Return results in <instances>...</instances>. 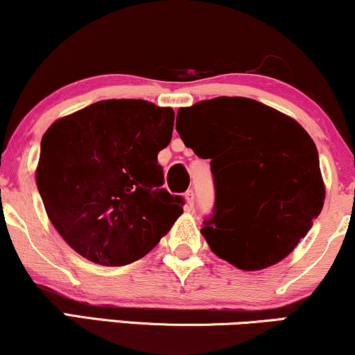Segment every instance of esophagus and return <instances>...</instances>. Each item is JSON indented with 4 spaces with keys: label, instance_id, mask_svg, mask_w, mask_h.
<instances>
[{
    "label": "esophagus",
    "instance_id": "34e87169",
    "mask_svg": "<svg viewBox=\"0 0 355 355\" xmlns=\"http://www.w3.org/2000/svg\"><path fill=\"white\" fill-rule=\"evenodd\" d=\"M185 200H187V203H188V206H190V208L195 206V195H193V190H188L185 193Z\"/></svg>",
    "mask_w": 355,
    "mask_h": 355
}]
</instances>
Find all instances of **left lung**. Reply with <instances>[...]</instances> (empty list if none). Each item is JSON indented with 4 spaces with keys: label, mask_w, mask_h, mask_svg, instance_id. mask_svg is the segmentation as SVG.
I'll use <instances>...</instances> for the list:
<instances>
[{
    "label": "left lung",
    "mask_w": 355,
    "mask_h": 355,
    "mask_svg": "<svg viewBox=\"0 0 355 355\" xmlns=\"http://www.w3.org/2000/svg\"><path fill=\"white\" fill-rule=\"evenodd\" d=\"M182 141L211 159L213 216L201 234L241 270L284 260L324 205L318 149L297 121L242 96H219L178 110Z\"/></svg>",
    "instance_id": "obj_1"
}]
</instances>
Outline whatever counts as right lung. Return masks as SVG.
<instances>
[{
  "instance_id": "right-lung-1",
  "label": "right lung",
  "mask_w": 355,
  "mask_h": 355,
  "mask_svg": "<svg viewBox=\"0 0 355 355\" xmlns=\"http://www.w3.org/2000/svg\"><path fill=\"white\" fill-rule=\"evenodd\" d=\"M175 113L144 100H105L57 119L40 141L35 182L47 216L82 257L106 267L136 262L183 213L162 188L159 152Z\"/></svg>"
}]
</instances>
